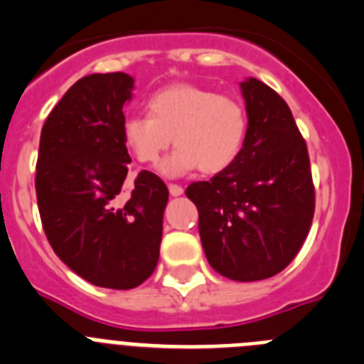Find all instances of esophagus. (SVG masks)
<instances>
[{
    "instance_id": "esophagus-1",
    "label": "esophagus",
    "mask_w": 364,
    "mask_h": 364,
    "mask_svg": "<svg viewBox=\"0 0 364 364\" xmlns=\"http://www.w3.org/2000/svg\"><path fill=\"white\" fill-rule=\"evenodd\" d=\"M169 193H171V197H180L184 193V189L180 188L178 184H169Z\"/></svg>"
}]
</instances>
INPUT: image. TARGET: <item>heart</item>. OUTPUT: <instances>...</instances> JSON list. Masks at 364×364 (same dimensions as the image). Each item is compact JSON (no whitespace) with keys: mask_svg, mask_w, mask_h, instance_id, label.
<instances>
[{"mask_svg":"<svg viewBox=\"0 0 364 364\" xmlns=\"http://www.w3.org/2000/svg\"><path fill=\"white\" fill-rule=\"evenodd\" d=\"M149 114H133L122 124L125 147L142 164H156L167 147L176 149L160 173L178 178L200 167L220 173L240 154L246 140L247 114L233 96L217 95L195 83H171L149 96Z\"/></svg>","mask_w":364,"mask_h":364,"instance_id":"1","label":"heart"}]
</instances>
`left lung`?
I'll return each mask as SVG.
<instances>
[{"instance_id":"obj_1","label":"left lung","mask_w":364,"mask_h":364,"mask_svg":"<svg viewBox=\"0 0 364 364\" xmlns=\"http://www.w3.org/2000/svg\"><path fill=\"white\" fill-rule=\"evenodd\" d=\"M246 140L233 164L186 195L215 272L239 282L273 277L290 264L311 226L315 189L304 138L290 107L257 78L240 83Z\"/></svg>"}]
</instances>
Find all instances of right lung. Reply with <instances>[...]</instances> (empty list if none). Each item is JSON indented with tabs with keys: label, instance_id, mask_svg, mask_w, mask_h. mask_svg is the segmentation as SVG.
I'll return each instance as SVG.
<instances>
[{
	"label": "right lung",
	"instance_id": "add662e5",
	"mask_svg": "<svg viewBox=\"0 0 364 364\" xmlns=\"http://www.w3.org/2000/svg\"><path fill=\"white\" fill-rule=\"evenodd\" d=\"M134 80L125 73L83 76L41 129L36 197L45 235L62 262L95 286L131 290L156 268L169 191L140 171L120 191L131 156L122 136Z\"/></svg>",
	"mask_w": 364,
	"mask_h": 364
}]
</instances>
